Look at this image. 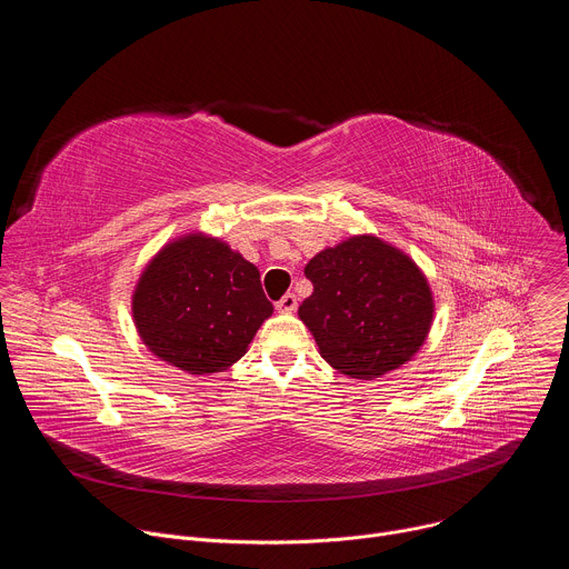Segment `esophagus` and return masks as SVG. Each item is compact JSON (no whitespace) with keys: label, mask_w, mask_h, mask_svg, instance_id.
I'll use <instances>...</instances> for the list:
<instances>
[{"label":"esophagus","mask_w":569,"mask_h":569,"mask_svg":"<svg viewBox=\"0 0 569 569\" xmlns=\"http://www.w3.org/2000/svg\"><path fill=\"white\" fill-rule=\"evenodd\" d=\"M277 310L279 312H295L297 310V297L292 292L283 295L279 301H277Z\"/></svg>","instance_id":"34e87169"}]
</instances>
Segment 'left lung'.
I'll use <instances>...</instances> for the list:
<instances>
[{"label":"left lung","instance_id":"left-lung-1","mask_svg":"<svg viewBox=\"0 0 569 569\" xmlns=\"http://www.w3.org/2000/svg\"><path fill=\"white\" fill-rule=\"evenodd\" d=\"M312 295L299 319L336 371L373 380L410 362L426 345L435 297L410 254L373 233H356L306 266Z\"/></svg>","mask_w":569,"mask_h":569}]
</instances>
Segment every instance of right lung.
Wrapping results in <instances>:
<instances>
[{
	"label": "right lung",
	"instance_id": "add662e5",
	"mask_svg": "<svg viewBox=\"0 0 569 569\" xmlns=\"http://www.w3.org/2000/svg\"><path fill=\"white\" fill-rule=\"evenodd\" d=\"M130 303L146 349L191 376L238 362L274 312L259 268L204 231L169 240L141 270Z\"/></svg>",
	"mask_w": 569,
	"mask_h": 569
}]
</instances>
